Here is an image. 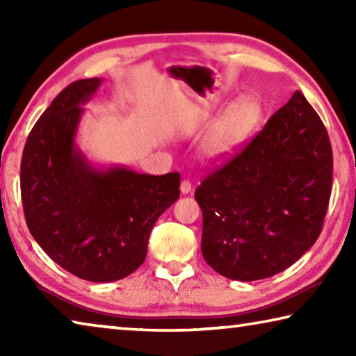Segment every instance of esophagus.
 <instances>
[{"label": "esophagus", "mask_w": 356, "mask_h": 356, "mask_svg": "<svg viewBox=\"0 0 356 356\" xmlns=\"http://www.w3.org/2000/svg\"><path fill=\"white\" fill-rule=\"evenodd\" d=\"M193 185L188 179H184L182 184H180V191H182V195H188V193L191 191Z\"/></svg>", "instance_id": "1"}]
</instances>
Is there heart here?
<instances>
[{"instance_id":"obj_1","label":"heart","mask_w":356,"mask_h":356,"mask_svg":"<svg viewBox=\"0 0 356 356\" xmlns=\"http://www.w3.org/2000/svg\"><path fill=\"white\" fill-rule=\"evenodd\" d=\"M206 116L202 122H207ZM261 119V105L252 97L236 102L216 120L202 144V154L210 161H222L248 140Z\"/></svg>"}]
</instances>
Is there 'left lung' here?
Instances as JSON below:
<instances>
[{"instance_id":"8db88e82","label":"left lung","mask_w":356,"mask_h":356,"mask_svg":"<svg viewBox=\"0 0 356 356\" xmlns=\"http://www.w3.org/2000/svg\"><path fill=\"white\" fill-rule=\"evenodd\" d=\"M331 182L327 129L295 91L240 152L196 188L206 262L236 281L270 278L291 267L321 236Z\"/></svg>"}]
</instances>
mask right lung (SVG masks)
I'll list each match as a JSON object with an SVG mask.
<instances>
[{
  "instance_id": "right-lung-1",
  "label": "right lung",
  "mask_w": 356,
  "mask_h": 356,
  "mask_svg": "<svg viewBox=\"0 0 356 356\" xmlns=\"http://www.w3.org/2000/svg\"><path fill=\"white\" fill-rule=\"evenodd\" d=\"M100 83L69 84L34 124L22 155L20 188L28 229L40 248L78 278L110 282L144 262L155 221L180 195V174L89 163L75 135L81 105Z\"/></svg>"
}]
</instances>
